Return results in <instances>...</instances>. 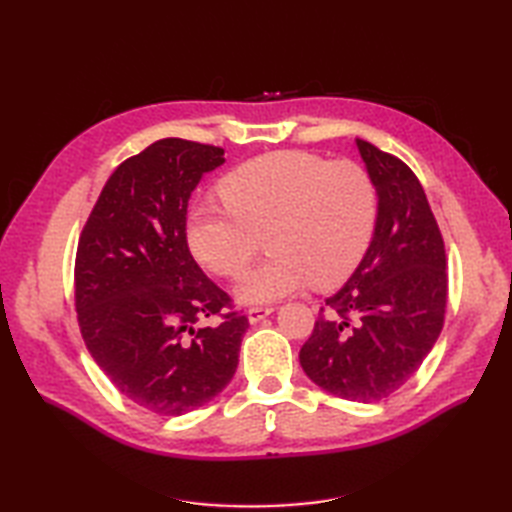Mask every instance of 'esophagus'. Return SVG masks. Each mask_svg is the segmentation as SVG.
<instances>
[{"instance_id":"1","label":"esophagus","mask_w":512,"mask_h":512,"mask_svg":"<svg viewBox=\"0 0 512 512\" xmlns=\"http://www.w3.org/2000/svg\"><path fill=\"white\" fill-rule=\"evenodd\" d=\"M273 312V308H268V306H253V308H248V321L250 323H259L262 319H266L268 314Z\"/></svg>"}]
</instances>
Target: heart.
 Here are the masks:
<instances>
[{"mask_svg": "<svg viewBox=\"0 0 512 512\" xmlns=\"http://www.w3.org/2000/svg\"><path fill=\"white\" fill-rule=\"evenodd\" d=\"M226 209L195 206L191 253L211 273L235 279L266 235L270 255L248 270L237 297L268 303L303 286H339L365 257L378 220V189L361 162L284 149L257 156L220 182Z\"/></svg>", "mask_w": 512, "mask_h": 512, "instance_id": "heart-1", "label": "heart"}]
</instances>
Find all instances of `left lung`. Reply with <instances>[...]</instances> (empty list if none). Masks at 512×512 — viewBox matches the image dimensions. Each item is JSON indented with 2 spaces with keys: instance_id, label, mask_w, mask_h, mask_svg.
I'll use <instances>...</instances> for the list:
<instances>
[{
  "instance_id": "left-lung-1",
  "label": "left lung",
  "mask_w": 512,
  "mask_h": 512,
  "mask_svg": "<svg viewBox=\"0 0 512 512\" xmlns=\"http://www.w3.org/2000/svg\"><path fill=\"white\" fill-rule=\"evenodd\" d=\"M378 189L374 239L350 281L325 299L299 361L330 394L374 402L418 372L447 312V253L416 173L356 140Z\"/></svg>"
}]
</instances>
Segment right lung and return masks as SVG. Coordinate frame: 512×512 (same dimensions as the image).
I'll use <instances>...</instances> for the list:
<instances>
[{"mask_svg":"<svg viewBox=\"0 0 512 512\" xmlns=\"http://www.w3.org/2000/svg\"><path fill=\"white\" fill-rule=\"evenodd\" d=\"M224 149L162 138L105 182L74 259V308L114 387L160 416L202 407L231 383L248 317L202 273L187 209ZM217 316V326H200Z\"/></svg>","mask_w":512,"mask_h":512,"instance_id":"right-lung-1","label":"right lung"}]
</instances>
